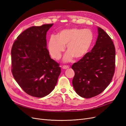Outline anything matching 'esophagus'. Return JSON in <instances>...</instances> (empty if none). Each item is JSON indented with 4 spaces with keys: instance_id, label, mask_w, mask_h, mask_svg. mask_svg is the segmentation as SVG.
<instances>
[{
    "instance_id": "esophagus-1",
    "label": "esophagus",
    "mask_w": 126,
    "mask_h": 126,
    "mask_svg": "<svg viewBox=\"0 0 126 126\" xmlns=\"http://www.w3.org/2000/svg\"><path fill=\"white\" fill-rule=\"evenodd\" d=\"M69 68V66H67V65H64L63 66V69H68V68Z\"/></svg>"
}]
</instances>
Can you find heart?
<instances>
[{"mask_svg": "<svg viewBox=\"0 0 126 126\" xmlns=\"http://www.w3.org/2000/svg\"><path fill=\"white\" fill-rule=\"evenodd\" d=\"M94 34L89 29H64L57 36L52 35L48 43V49L53 58L59 59L67 45L68 52L63 57L65 62L71 61L73 56L81 58L85 56L93 43Z\"/></svg>", "mask_w": 126, "mask_h": 126, "instance_id": "obj_1", "label": "heart"}]
</instances>
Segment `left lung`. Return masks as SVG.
Returning <instances> with one entry per match:
<instances>
[{
    "mask_svg": "<svg viewBox=\"0 0 126 126\" xmlns=\"http://www.w3.org/2000/svg\"><path fill=\"white\" fill-rule=\"evenodd\" d=\"M96 44L88 52L74 63L72 85L77 94L90 98L101 94L110 84L115 70V47L111 38L104 30L98 28Z\"/></svg>",
    "mask_w": 126,
    "mask_h": 126,
    "instance_id": "1",
    "label": "left lung"
}]
</instances>
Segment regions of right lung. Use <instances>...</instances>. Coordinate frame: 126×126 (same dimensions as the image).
<instances>
[{"label": "right lung", "mask_w": 126, "mask_h": 126, "mask_svg": "<svg viewBox=\"0 0 126 126\" xmlns=\"http://www.w3.org/2000/svg\"><path fill=\"white\" fill-rule=\"evenodd\" d=\"M53 24L32 26L19 35L11 50V72L26 93L42 98L55 88L61 72L49 56L46 34Z\"/></svg>", "instance_id": "obj_1"}]
</instances>
